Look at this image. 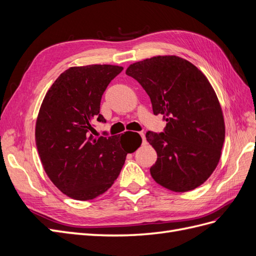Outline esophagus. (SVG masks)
Listing matches in <instances>:
<instances>
[{"instance_id": "esophagus-1", "label": "esophagus", "mask_w": 256, "mask_h": 256, "mask_svg": "<svg viewBox=\"0 0 256 256\" xmlns=\"http://www.w3.org/2000/svg\"><path fill=\"white\" fill-rule=\"evenodd\" d=\"M140 136H141V138H142V141H143V144H145V143H146V140H145V134H144L143 132H140Z\"/></svg>"}]
</instances>
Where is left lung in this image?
Here are the masks:
<instances>
[{
  "label": "left lung",
  "mask_w": 256,
  "mask_h": 256,
  "mask_svg": "<svg viewBox=\"0 0 256 256\" xmlns=\"http://www.w3.org/2000/svg\"><path fill=\"white\" fill-rule=\"evenodd\" d=\"M126 74L141 84L154 114H162L166 122L164 132H146L158 156L150 168L152 177L175 192L198 188L218 166L226 138L222 110L212 84L194 65L175 56L131 64Z\"/></svg>",
  "instance_id": "obj_1"
}]
</instances>
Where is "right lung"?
Listing matches in <instances>:
<instances>
[{
  "instance_id": "right-lung-1",
  "label": "right lung",
  "mask_w": 256,
  "mask_h": 256,
  "mask_svg": "<svg viewBox=\"0 0 256 256\" xmlns=\"http://www.w3.org/2000/svg\"><path fill=\"white\" fill-rule=\"evenodd\" d=\"M122 70L114 65L70 67L44 98L36 120L37 150L51 182L69 198L88 200L102 194L118 177L127 154L140 146L130 148L128 132L120 138L90 134L92 122H106L100 102Z\"/></svg>"
}]
</instances>
